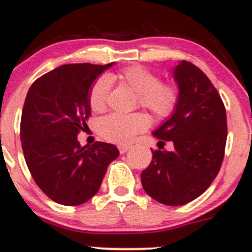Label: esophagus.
Masks as SVG:
<instances>
[{"label": "esophagus", "instance_id": "esophagus-1", "mask_svg": "<svg viewBox=\"0 0 252 252\" xmlns=\"http://www.w3.org/2000/svg\"><path fill=\"white\" fill-rule=\"evenodd\" d=\"M128 149H129L128 144H120V146H119V151H120L121 154L126 153V152L128 151Z\"/></svg>", "mask_w": 252, "mask_h": 252}]
</instances>
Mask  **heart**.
Wrapping results in <instances>:
<instances>
[{"label": "heart", "mask_w": 252, "mask_h": 252, "mask_svg": "<svg viewBox=\"0 0 252 252\" xmlns=\"http://www.w3.org/2000/svg\"><path fill=\"white\" fill-rule=\"evenodd\" d=\"M109 81L118 82L137 94L139 106L148 110L158 120H165L175 111L179 103V91L175 86L160 78L153 72L139 64H133L106 77H99L92 86L88 95L89 106L95 113L105 109L108 99ZM149 120L143 113H133L129 115L110 114L98 121V132L106 141L114 143H127L134 134L144 131Z\"/></svg>", "instance_id": "1"}]
</instances>
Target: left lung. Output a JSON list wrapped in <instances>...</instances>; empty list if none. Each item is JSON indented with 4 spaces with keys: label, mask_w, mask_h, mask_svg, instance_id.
Returning a JSON list of instances; mask_svg holds the SVG:
<instances>
[{
    "label": "left lung",
    "mask_w": 252,
    "mask_h": 252,
    "mask_svg": "<svg viewBox=\"0 0 252 252\" xmlns=\"http://www.w3.org/2000/svg\"><path fill=\"white\" fill-rule=\"evenodd\" d=\"M179 103L168 121L153 132L173 152L152 149L141 174L144 191L166 206H183L202 195L218 175L226 143V114L208 77L189 61L174 68ZM158 143V144H159Z\"/></svg>",
    "instance_id": "obj_1"
}]
</instances>
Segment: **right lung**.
<instances>
[{
	"instance_id": "add662e5",
	"label": "right lung",
	"mask_w": 252,
	"mask_h": 252,
	"mask_svg": "<svg viewBox=\"0 0 252 252\" xmlns=\"http://www.w3.org/2000/svg\"><path fill=\"white\" fill-rule=\"evenodd\" d=\"M111 64H62L36 79L27 94L21 120L24 158L36 185L60 205L91 200L120 154L114 144L82 147L77 141L91 116L92 84Z\"/></svg>"
}]
</instances>
